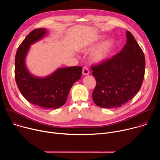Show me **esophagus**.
<instances>
[{"mask_svg":"<svg viewBox=\"0 0 160 160\" xmlns=\"http://www.w3.org/2000/svg\"><path fill=\"white\" fill-rule=\"evenodd\" d=\"M82 73H83V75H88V74H89V70H88L87 67L85 66V67L83 68Z\"/></svg>","mask_w":160,"mask_h":160,"instance_id":"esophagus-1","label":"esophagus"}]
</instances>
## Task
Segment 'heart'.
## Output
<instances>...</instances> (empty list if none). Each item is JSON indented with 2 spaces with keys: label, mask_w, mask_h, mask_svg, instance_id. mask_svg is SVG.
I'll use <instances>...</instances> for the list:
<instances>
[{
  "label": "heart",
  "mask_w": 160,
  "mask_h": 160,
  "mask_svg": "<svg viewBox=\"0 0 160 160\" xmlns=\"http://www.w3.org/2000/svg\"><path fill=\"white\" fill-rule=\"evenodd\" d=\"M101 39V38H99ZM98 43V40L92 41L91 42H88L83 48L84 51H88L92 50L96 46V45ZM113 47V42L111 40L108 39L106 41L103 42L93 51L92 54H91V59L94 62L97 63H100L103 62L106 59H107L112 50Z\"/></svg>",
  "instance_id": "heart-1"
}]
</instances>
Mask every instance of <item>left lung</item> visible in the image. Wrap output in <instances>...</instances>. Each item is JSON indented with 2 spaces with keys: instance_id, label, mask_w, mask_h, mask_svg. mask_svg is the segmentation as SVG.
<instances>
[{
  "instance_id": "left-lung-1",
  "label": "left lung",
  "mask_w": 160,
  "mask_h": 160,
  "mask_svg": "<svg viewBox=\"0 0 160 160\" xmlns=\"http://www.w3.org/2000/svg\"><path fill=\"white\" fill-rule=\"evenodd\" d=\"M123 49L111 59L92 66L96 85L92 99L104 108L120 107L140 90L145 72L144 52L132 34L127 31Z\"/></svg>"
}]
</instances>
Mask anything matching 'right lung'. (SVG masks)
<instances>
[{"label":"right lung","instance_id":"obj_1","mask_svg":"<svg viewBox=\"0 0 160 160\" xmlns=\"http://www.w3.org/2000/svg\"><path fill=\"white\" fill-rule=\"evenodd\" d=\"M45 28L32 30L19 46L15 56V79L19 90L32 104L45 109H56L64 105L70 90L82 77L81 66L61 68L43 78L32 75L25 64L30 46L46 35Z\"/></svg>","mask_w":160,"mask_h":160}]
</instances>
